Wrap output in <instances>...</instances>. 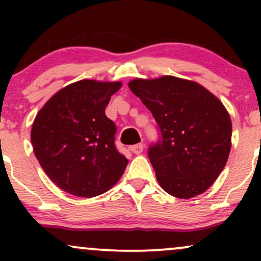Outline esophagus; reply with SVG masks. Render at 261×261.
<instances>
[{
    "instance_id": "esophagus-1",
    "label": "esophagus",
    "mask_w": 261,
    "mask_h": 261,
    "mask_svg": "<svg viewBox=\"0 0 261 261\" xmlns=\"http://www.w3.org/2000/svg\"><path fill=\"white\" fill-rule=\"evenodd\" d=\"M130 151L133 152L135 154H140L141 152L143 151V145L142 143H137V145H134V146H130Z\"/></svg>"
}]
</instances>
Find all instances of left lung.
<instances>
[{"instance_id": "obj_1", "label": "left lung", "mask_w": 261, "mask_h": 261, "mask_svg": "<svg viewBox=\"0 0 261 261\" xmlns=\"http://www.w3.org/2000/svg\"><path fill=\"white\" fill-rule=\"evenodd\" d=\"M128 87L160 130L148 158L161 187L179 199L207 190L230 151L232 122L223 104L199 83L173 76L136 79Z\"/></svg>"}]
</instances>
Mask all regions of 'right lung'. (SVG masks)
Instances as JSON below:
<instances>
[{"mask_svg": "<svg viewBox=\"0 0 261 261\" xmlns=\"http://www.w3.org/2000/svg\"><path fill=\"white\" fill-rule=\"evenodd\" d=\"M121 82L82 80L54 94L33 122L31 139L41 168L60 189L93 197L118 182L127 160L115 146L106 107Z\"/></svg>", "mask_w": 261, "mask_h": 261, "instance_id": "right-lung-1", "label": "right lung"}]
</instances>
